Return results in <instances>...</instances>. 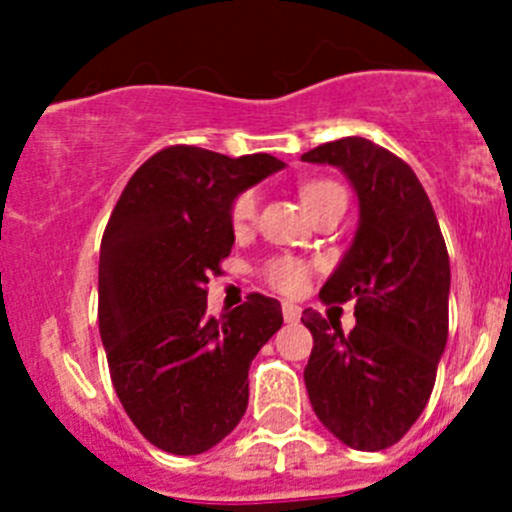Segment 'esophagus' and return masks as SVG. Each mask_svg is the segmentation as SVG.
<instances>
[{
  "label": "esophagus",
  "mask_w": 512,
  "mask_h": 512,
  "mask_svg": "<svg viewBox=\"0 0 512 512\" xmlns=\"http://www.w3.org/2000/svg\"><path fill=\"white\" fill-rule=\"evenodd\" d=\"M282 315H284V320H287V323H297V320H300V315H302V310L297 305H292V302H284Z\"/></svg>",
  "instance_id": "obj_1"
}]
</instances>
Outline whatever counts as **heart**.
<instances>
[{
    "instance_id": "obj_1",
    "label": "heart",
    "mask_w": 512,
    "mask_h": 512,
    "mask_svg": "<svg viewBox=\"0 0 512 512\" xmlns=\"http://www.w3.org/2000/svg\"><path fill=\"white\" fill-rule=\"evenodd\" d=\"M330 194H343V189L333 182H312L302 189V200H305L307 207H312L315 202L330 197ZM256 212H259V197H256V192L238 194L233 205H230V228L235 233H246L253 225V220H256ZM264 274L271 287L279 289V292H287V295H295V292H300L305 287L307 266L302 261L282 256V259H271L266 264Z\"/></svg>"
}]
</instances>
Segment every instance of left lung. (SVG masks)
<instances>
[{
    "label": "left lung",
    "instance_id": "obj_1",
    "mask_svg": "<svg viewBox=\"0 0 512 512\" xmlns=\"http://www.w3.org/2000/svg\"><path fill=\"white\" fill-rule=\"evenodd\" d=\"M307 164L343 171L359 200V225L323 302L356 300V325L305 310L312 333L305 387L320 423L341 443L379 451L420 418L449 338V251L436 212L402 158L366 138L312 148Z\"/></svg>",
    "mask_w": 512,
    "mask_h": 512
}]
</instances>
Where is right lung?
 <instances>
[{"instance_id": "add662e5", "label": "right lung", "mask_w": 512, "mask_h": 512, "mask_svg": "<svg viewBox=\"0 0 512 512\" xmlns=\"http://www.w3.org/2000/svg\"><path fill=\"white\" fill-rule=\"evenodd\" d=\"M282 169L269 153L164 148L130 176L104 228L99 336L122 408L161 451L202 454L246 413L248 366L282 328V305L248 295L215 320L205 287L235 243V197Z\"/></svg>"}]
</instances>
